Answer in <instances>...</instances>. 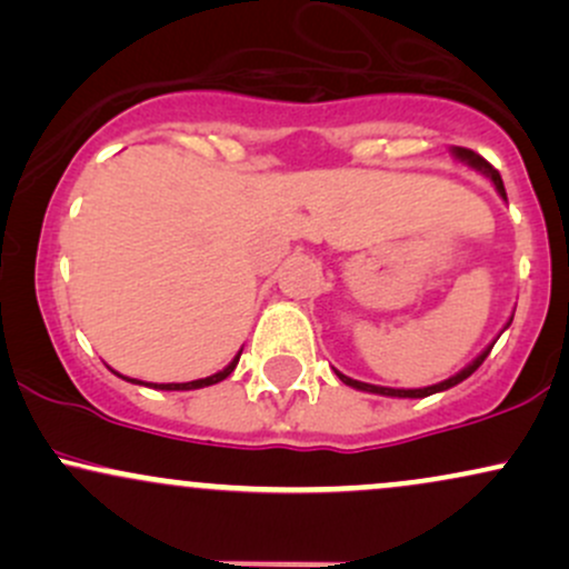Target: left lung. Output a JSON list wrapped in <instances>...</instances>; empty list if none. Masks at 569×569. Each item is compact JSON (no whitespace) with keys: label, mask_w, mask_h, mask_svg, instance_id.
<instances>
[{"label":"left lung","mask_w":569,"mask_h":569,"mask_svg":"<svg viewBox=\"0 0 569 569\" xmlns=\"http://www.w3.org/2000/svg\"><path fill=\"white\" fill-rule=\"evenodd\" d=\"M452 154L460 162H466V166H471L473 171H479V173H485L489 181H492L495 184V189H498V194L502 200H508L506 198V187H502V179H500V173L495 171L492 166H489V162L481 158V154H476V152H471V149H466V147H452ZM511 321H513V316L508 318V323L502 326V331L508 329V326H511ZM500 331V335H502ZM498 335V337H500ZM498 337L492 339V342L487 345L485 350L479 352V356L473 358L471 363H468L466 369H460L457 371V375H452L449 377V380H443V382H436V385H428V388H382V385H369V382H358V380H352V377H348V375H342V371H337V377L339 380H342L345 385H350V388H356V390H363V393H377V396H390V398H426V396H433V393H441V390H449V388H455V385H460L462 380H468V377L473 375L476 369L481 367V363H485V358L489 356V350H492V345L498 342Z\"/></svg>","instance_id":"8db88e82"}]
</instances>
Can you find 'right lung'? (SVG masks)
I'll use <instances>...</instances> for the list:
<instances>
[{
  "label": "right lung",
  "mask_w": 569,
  "mask_h": 569,
  "mask_svg": "<svg viewBox=\"0 0 569 569\" xmlns=\"http://www.w3.org/2000/svg\"><path fill=\"white\" fill-rule=\"evenodd\" d=\"M240 352H243V350H240ZM240 352L232 358L230 363H227L224 369L217 371V375L202 377V380H192V382H141V380H130V377H122V375H120V377H122V380H128V382L147 385V388H154V390H198V388H208V385H217V382H221V380H227V377H230L232 371H234V367H238ZM114 375H117V371H114Z\"/></svg>",
  "instance_id": "add662e5"
}]
</instances>
